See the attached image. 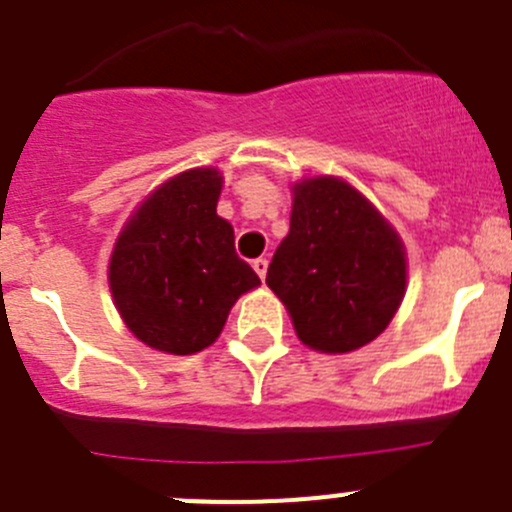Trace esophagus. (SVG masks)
I'll use <instances>...</instances> for the list:
<instances>
[{
	"instance_id": "34e87169",
	"label": "esophagus",
	"mask_w": 512,
	"mask_h": 512,
	"mask_svg": "<svg viewBox=\"0 0 512 512\" xmlns=\"http://www.w3.org/2000/svg\"><path fill=\"white\" fill-rule=\"evenodd\" d=\"M252 267H255V272L260 275V280H265V275H267V260H265V257H257V260H252Z\"/></svg>"
}]
</instances>
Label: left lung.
Here are the masks:
<instances>
[{"label":"left lung","instance_id":"1","mask_svg":"<svg viewBox=\"0 0 512 512\" xmlns=\"http://www.w3.org/2000/svg\"><path fill=\"white\" fill-rule=\"evenodd\" d=\"M290 232L267 285L295 333L321 353H348L389 326L407 290V255L379 209L336 176L293 186Z\"/></svg>","mask_w":512,"mask_h":512}]
</instances>
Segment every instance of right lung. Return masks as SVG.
Listing matches in <instances>:
<instances>
[{"mask_svg":"<svg viewBox=\"0 0 512 512\" xmlns=\"http://www.w3.org/2000/svg\"><path fill=\"white\" fill-rule=\"evenodd\" d=\"M222 174L189 169L151 191L113 247L108 283L128 331L156 351L212 346L232 305L260 278L217 214Z\"/></svg>","mask_w":512,"mask_h":512,"instance_id":"1","label":"right lung"}]
</instances>
